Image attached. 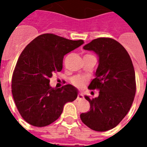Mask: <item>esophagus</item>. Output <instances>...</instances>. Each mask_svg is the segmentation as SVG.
Masks as SVG:
<instances>
[{"label":"esophagus","instance_id":"obj_1","mask_svg":"<svg viewBox=\"0 0 147 147\" xmlns=\"http://www.w3.org/2000/svg\"><path fill=\"white\" fill-rule=\"evenodd\" d=\"M84 98V96H83V95H82V93H79V94H78V96H77V98H76V99L77 100H81V99H82V98Z\"/></svg>","mask_w":147,"mask_h":147}]
</instances>
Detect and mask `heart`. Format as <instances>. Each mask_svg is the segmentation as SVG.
<instances>
[{
	"instance_id": "b5f03b06",
	"label": "heart",
	"mask_w": 147,
	"mask_h": 147,
	"mask_svg": "<svg viewBox=\"0 0 147 147\" xmlns=\"http://www.w3.org/2000/svg\"><path fill=\"white\" fill-rule=\"evenodd\" d=\"M71 82L76 86H80L84 82V78L81 77V76H75V77L72 78Z\"/></svg>"
}]
</instances>
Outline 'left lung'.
<instances>
[{
	"instance_id": "8db88e82",
	"label": "left lung",
	"mask_w": 147,
	"mask_h": 147,
	"mask_svg": "<svg viewBox=\"0 0 147 147\" xmlns=\"http://www.w3.org/2000/svg\"><path fill=\"white\" fill-rule=\"evenodd\" d=\"M83 49L98 56L96 78L88 88H98L99 93L93 98L85 96L90 107L80 118L93 130H110L121 121L132 106L136 91L134 67L126 49L113 39H95Z\"/></svg>"
}]
</instances>
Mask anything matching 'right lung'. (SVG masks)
Returning a JSON list of instances; mask_svg holds the SVG:
<instances>
[{
  "label": "right lung",
  "mask_w": 147,
  "mask_h": 147,
  "mask_svg": "<svg viewBox=\"0 0 147 147\" xmlns=\"http://www.w3.org/2000/svg\"><path fill=\"white\" fill-rule=\"evenodd\" d=\"M83 43L82 40L43 34L23 51L13 73L11 92L17 108L27 123L38 127L49 125L60 116L67 102L77 98L74 86L53 88L49 79L62 71L64 56Z\"/></svg>",
  "instance_id": "1"
}]
</instances>
